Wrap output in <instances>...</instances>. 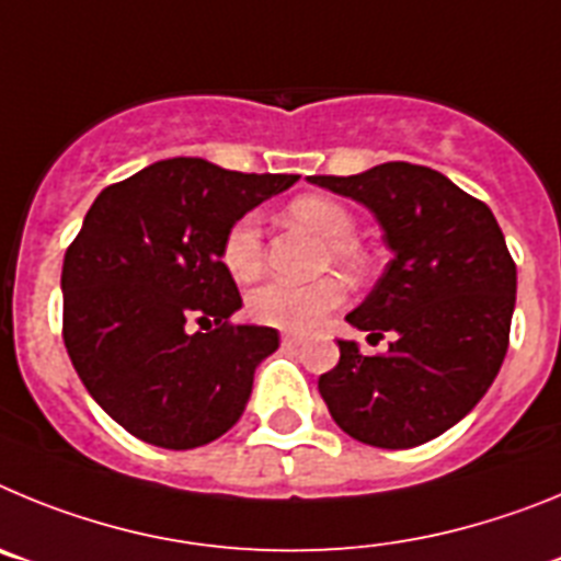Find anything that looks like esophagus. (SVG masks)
I'll return each mask as SVG.
<instances>
[{
    "label": "esophagus",
    "instance_id": "1",
    "mask_svg": "<svg viewBox=\"0 0 561 561\" xmlns=\"http://www.w3.org/2000/svg\"><path fill=\"white\" fill-rule=\"evenodd\" d=\"M306 336L297 334V331H284L280 334V342H284V348H297V345H304Z\"/></svg>",
    "mask_w": 561,
    "mask_h": 561
}]
</instances>
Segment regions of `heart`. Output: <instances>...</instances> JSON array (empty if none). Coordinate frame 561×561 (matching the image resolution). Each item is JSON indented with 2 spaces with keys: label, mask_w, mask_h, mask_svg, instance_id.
<instances>
[{
  "label": "heart",
  "mask_w": 561,
  "mask_h": 561,
  "mask_svg": "<svg viewBox=\"0 0 561 561\" xmlns=\"http://www.w3.org/2000/svg\"><path fill=\"white\" fill-rule=\"evenodd\" d=\"M289 216L297 225L309 227L329 244L331 264L342 270H356L354 247V219L336 202L325 196H297L289 205ZM221 264L236 277L238 284H247L261 272L264 264V244H261V225L257 216L247 213L227 230L221 241ZM342 304V284L336 277H320L311 284H286V280H266L247 297V311L252 320L277 329L306 331L317 325L325 314Z\"/></svg>",
  "instance_id": "b5f03b06"
}]
</instances>
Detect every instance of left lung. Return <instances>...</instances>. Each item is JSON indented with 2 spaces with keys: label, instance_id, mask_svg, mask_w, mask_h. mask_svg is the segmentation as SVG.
I'll return each instance as SVG.
<instances>
[{
  "label": "left lung",
  "instance_id": "left-lung-1",
  "mask_svg": "<svg viewBox=\"0 0 561 561\" xmlns=\"http://www.w3.org/2000/svg\"><path fill=\"white\" fill-rule=\"evenodd\" d=\"M374 210L393 250L348 323L390 334L388 354L340 340L317 388L351 438L410 449L458 424L492 388L508 351L517 264L485 202L444 173L385 162L354 176H309Z\"/></svg>",
  "mask_w": 561,
  "mask_h": 561
}]
</instances>
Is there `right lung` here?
I'll list each match as a JSON object with an SVG mask.
<instances>
[{
  "label": "right lung",
  "mask_w": 561,
  "mask_h": 561,
  "mask_svg": "<svg viewBox=\"0 0 561 561\" xmlns=\"http://www.w3.org/2000/svg\"><path fill=\"white\" fill-rule=\"evenodd\" d=\"M295 182L176 157L92 202L64 255L61 334L89 396L134 438L193 449L241 419L277 331L230 320L241 295L221 241Z\"/></svg>",
  "instance_id": "obj_1"
}]
</instances>
